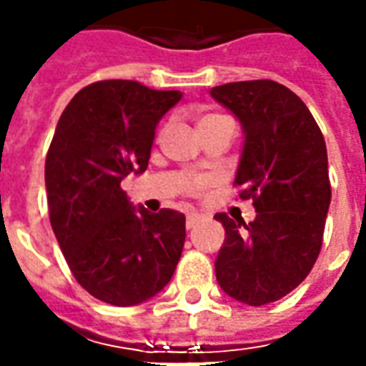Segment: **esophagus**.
I'll use <instances>...</instances> for the list:
<instances>
[{
    "label": "esophagus",
    "instance_id": "34e87169",
    "mask_svg": "<svg viewBox=\"0 0 366 366\" xmlns=\"http://www.w3.org/2000/svg\"><path fill=\"white\" fill-rule=\"evenodd\" d=\"M199 222H202V216H199V214H195V212L187 214V228H193V226L199 224Z\"/></svg>",
    "mask_w": 366,
    "mask_h": 366
}]
</instances>
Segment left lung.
<instances>
[{
  "label": "left lung",
  "mask_w": 366,
  "mask_h": 366,
  "mask_svg": "<svg viewBox=\"0 0 366 366\" xmlns=\"http://www.w3.org/2000/svg\"><path fill=\"white\" fill-rule=\"evenodd\" d=\"M209 95L242 126L234 183L252 197L250 224L218 214L226 238L216 279L226 295L246 305L285 297L316 262L330 207L328 152L314 116L277 81H238Z\"/></svg>",
  "instance_id": "obj_1"
}]
</instances>
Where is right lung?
<instances>
[{"label":"right lung","instance_id":"1","mask_svg":"<svg viewBox=\"0 0 366 366\" xmlns=\"http://www.w3.org/2000/svg\"><path fill=\"white\" fill-rule=\"evenodd\" d=\"M181 92L97 81L71 99L50 142L44 181L52 232L79 285L102 302H148L171 281L185 216L134 207L120 183L147 171L157 126Z\"/></svg>","mask_w":366,"mask_h":366}]
</instances>
